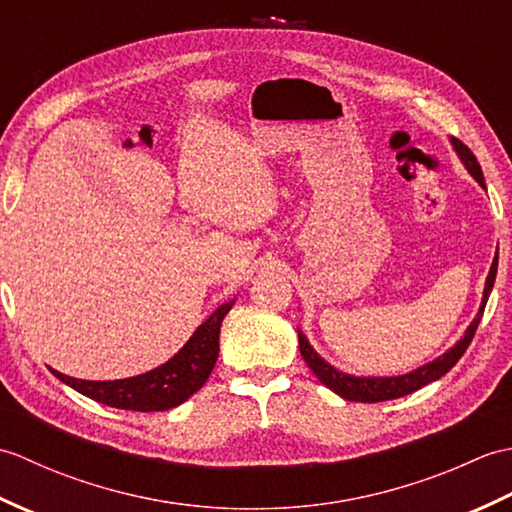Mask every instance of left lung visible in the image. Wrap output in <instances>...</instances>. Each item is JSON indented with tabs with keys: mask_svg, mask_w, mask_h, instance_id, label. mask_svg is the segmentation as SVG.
<instances>
[{
	"mask_svg": "<svg viewBox=\"0 0 512 512\" xmlns=\"http://www.w3.org/2000/svg\"><path fill=\"white\" fill-rule=\"evenodd\" d=\"M451 145L455 149V154H458V158L462 160V165L466 167V171H469L471 176L477 182H480L482 189H486L482 167H480V162H477V158L473 156V151L466 147L464 143H460L458 138H451ZM495 275H497V255L493 259L491 270H488L480 310H477L475 319L471 321L469 328H466L462 339L455 343L453 347H449V350L444 352L442 356H438L436 361L424 363V365L413 369V372H409V374H400V376H354V374L341 372V369H336L334 365L325 361V358H321L319 352L310 345L308 336L297 328V332H299V350H301L303 361L308 363V367L312 369L314 374H317V378L321 380L325 387H330L334 394H339L345 400L383 402V400H394V398H400V396H407V394H411V391H418L420 387L442 378L455 363L460 361L462 354L466 352V347H469V343L473 341V334L477 330V325H480V321H482L488 295H491L493 284H495Z\"/></svg>",
	"mask_w": 512,
	"mask_h": 512,
	"instance_id": "1",
	"label": "left lung"
}]
</instances>
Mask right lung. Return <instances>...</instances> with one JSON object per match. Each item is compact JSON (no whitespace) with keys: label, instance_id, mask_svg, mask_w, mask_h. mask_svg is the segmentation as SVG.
<instances>
[{"label":"right lung","instance_id":"right-lung-1","mask_svg":"<svg viewBox=\"0 0 512 512\" xmlns=\"http://www.w3.org/2000/svg\"><path fill=\"white\" fill-rule=\"evenodd\" d=\"M233 303L235 299L222 303L209 319L198 325V330L191 334V339L182 345L178 354H173L167 363L151 372L121 380H81L65 376L57 369H50V372L61 383L107 407L129 411L173 409L189 400L211 376L217 352H220L222 321Z\"/></svg>","mask_w":512,"mask_h":512}]
</instances>
